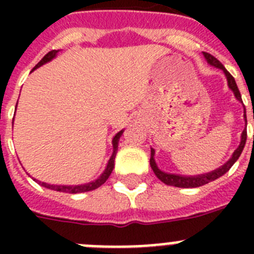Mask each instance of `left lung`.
<instances>
[{
	"mask_svg": "<svg viewBox=\"0 0 254 254\" xmlns=\"http://www.w3.org/2000/svg\"><path fill=\"white\" fill-rule=\"evenodd\" d=\"M203 57L206 58L207 61V64H211V66L216 67V68H220L221 71L224 72V75L226 76V80H228V86L229 89L234 93L235 99L239 100L241 103L242 102V95L239 93V89L237 86V82H235L234 77H233L230 73L228 72V69L221 64L219 60L214 57V56H211L210 53H206L203 52ZM244 121L247 123V117H246V108H244ZM246 141H247V128L243 129L242 132V136H241V143H239V146L237 147L234 152H233L232 158L229 159L224 165H221L220 168L217 169L212 170L210 173H205V174H198V176H181V174H172V173H165L163 170L159 169L158 164L155 161V150L151 147V158H150V165H151V169L154 170L155 176L158 177L163 183L168 186H174V187H179V188H196V187H201V186H205L210 182L215 181V179L220 178L221 176H224L226 172H228L230 168L234 165L235 161L239 159L241 156L242 151L244 149V145H246Z\"/></svg>",
	"mask_w": 254,
	"mask_h": 254,
	"instance_id": "obj_1",
	"label": "left lung"
}]
</instances>
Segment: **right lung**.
<instances>
[{"label":"right lung","instance_id":"right-lung-1","mask_svg":"<svg viewBox=\"0 0 254 254\" xmlns=\"http://www.w3.org/2000/svg\"><path fill=\"white\" fill-rule=\"evenodd\" d=\"M60 51H51L48 52L46 56H44L43 58H42V61H40L39 64H37V66L33 68V71L34 69H37L38 67L43 66V64H48L49 61H52L53 58H56V56H57V53ZM13 125V122H12ZM123 131L125 129H122V131H120L118 133L116 134L113 137V140H112V145H113V154H112L111 159L108 160V164L107 167H105L104 172L102 173V176L99 177L98 179H95V181L93 182H89V183H85V185H76V186H58V185H49V183H44V182H39L37 181V179H34L35 182H38L40 186H43V187L48 188V190H57V192H64V193H84V192H89V190H96V188H99L100 186L104 185L105 181H107L108 178H109V176L112 174V172H113V168H114V159H116V154H117V150H118V141H120L121 136H122Z\"/></svg>","mask_w":254,"mask_h":254}]
</instances>
